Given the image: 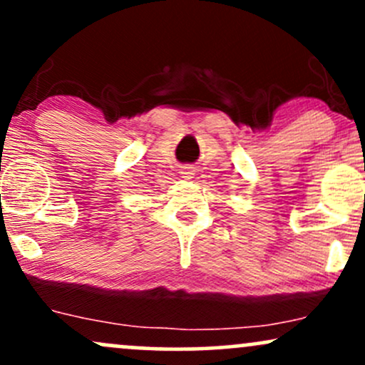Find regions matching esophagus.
<instances>
[{
	"label": "esophagus",
	"instance_id": "34e87169",
	"mask_svg": "<svg viewBox=\"0 0 365 365\" xmlns=\"http://www.w3.org/2000/svg\"><path fill=\"white\" fill-rule=\"evenodd\" d=\"M180 175H182V178L190 180L194 178V170H192V166H183L182 171H180Z\"/></svg>",
	"mask_w": 365,
	"mask_h": 365
}]
</instances>
